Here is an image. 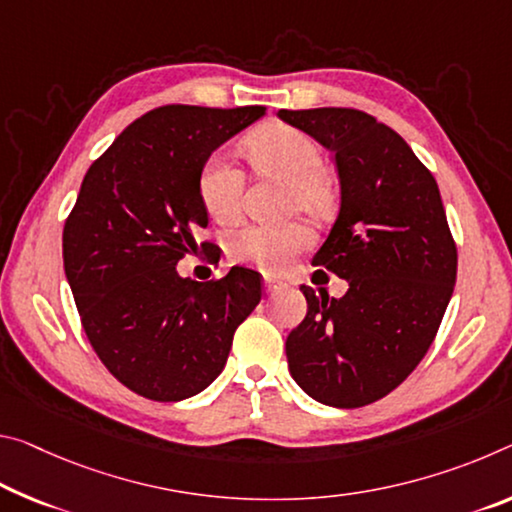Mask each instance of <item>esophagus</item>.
<instances>
[{
	"label": "esophagus",
	"instance_id": "1",
	"mask_svg": "<svg viewBox=\"0 0 512 512\" xmlns=\"http://www.w3.org/2000/svg\"><path fill=\"white\" fill-rule=\"evenodd\" d=\"M282 289V282L275 280V278H264V291L266 294H278Z\"/></svg>",
	"mask_w": 512,
	"mask_h": 512
}]
</instances>
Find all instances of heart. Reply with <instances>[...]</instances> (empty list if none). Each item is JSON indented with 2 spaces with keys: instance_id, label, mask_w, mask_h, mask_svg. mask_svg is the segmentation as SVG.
Returning a JSON list of instances; mask_svg holds the SVG:
<instances>
[{
  "instance_id": "b5f03b06",
  "label": "heart",
  "mask_w": 512,
  "mask_h": 512,
  "mask_svg": "<svg viewBox=\"0 0 512 512\" xmlns=\"http://www.w3.org/2000/svg\"><path fill=\"white\" fill-rule=\"evenodd\" d=\"M243 152L257 170L289 182L291 205L307 212H323L330 205L332 186L321 170V150L305 132L285 123L262 125L246 136ZM198 196L209 216L218 223H232L241 214L243 200V175L237 164L225 154H212L200 170ZM310 239L303 223L246 225L232 234L227 246L239 262L280 269Z\"/></svg>"
}]
</instances>
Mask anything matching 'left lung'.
<instances>
[{
    "label": "left lung",
    "mask_w": 512,
    "mask_h": 512,
    "mask_svg": "<svg viewBox=\"0 0 512 512\" xmlns=\"http://www.w3.org/2000/svg\"><path fill=\"white\" fill-rule=\"evenodd\" d=\"M278 116L335 154L339 214L312 264L348 282L342 298L300 287L307 314L285 344L291 378L330 408H362L431 348L456 285V243L435 177L394 129L355 109Z\"/></svg>",
    "instance_id": "obj_1"
}]
</instances>
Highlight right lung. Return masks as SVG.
Here are the masks:
<instances>
[{
	"instance_id": "1",
	"label": "right lung",
	"mask_w": 512,
	"mask_h": 512,
	"mask_svg": "<svg viewBox=\"0 0 512 512\" xmlns=\"http://www.w3.org/2000/svg\"><path fill=\"white\" fill-rule=\"evenodd\" d=\"M264 107L170 104L134 120L81 182L63 227V269L88 342L113 376L152 401H184L223 371L239 323L262 300L259 273L182 278L207 227L205 161ZM209 243H202L207 248Z\"/></svg>"
}]
</instances>
